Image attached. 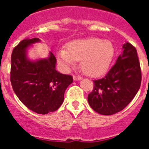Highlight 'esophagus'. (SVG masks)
Segmentation results:
<instances>
[{
    "label": "esophagus",
    "instance_id": "34e87169",
    "mask_svg": "<svg viewBox=\"0 0 149 149\" xmlns=\"http://www.w3.org/2000/svg\"><path fill=\"white\" fill-rule=\"evenodd\" d=\"M73 79H74V81H80V80L82 79V77L80 75H74Z\"/></svg>",
    "mask_w": 149,
    "mask_h": 149
}]
</instances>
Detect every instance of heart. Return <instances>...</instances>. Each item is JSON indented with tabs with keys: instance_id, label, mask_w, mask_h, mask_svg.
<instances>
[{
	"instance_id": "obj_1",
	"label": "heart",
	"mask_w": 149,
	"mask_h": 149,
	"mask_svg": "<svg viewBox=\"0 0 149 149\" xmlns=\"http://www.w3.org/2000/svg\"><path fill=\"white\" fill-rule=\"evenodd\" d=\"M66 50L57 53L59 63L65 68L75 65L81 60L83 72L90 76H98L106 72L114 56V46L109 40L90 37L68 42Z\"/></svg>"
}]
</instances>
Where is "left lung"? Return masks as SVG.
I'll list each match as a JSON object with an SVG mask.
<instances>
[{"instance_id":"8db88e82","label":"left lung","mask_w":149,"mask_h":149,"mask_svg":"<svg viewBox=\"0 0 149 149\" xmlns=\"http://www.w3.org/2000/svg\"><path fill=\"white\" fill-rule=\"evenodd\" d=\"M122 48V54L106 75L93 81L94 87L88 95L90 107L101 115H113L123 110L141 85V68L136 48L129 42L124 44Z\"/></svg>"}]
</instances>
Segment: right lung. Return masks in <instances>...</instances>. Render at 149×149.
<instances>
[{
	"mask_svg": "<svg viewBox=\"0 0 149 149\" xmlns=\"http://www.w3.org/2000/svg\"><path fill=\"white\" fill-rule=\"evenodd\" d=\"M39 42V38L26 39L14 48L10 81L15 95L27 108L38 114H47L61 106L73 77L56 70V57L51 52L48 58L29 60L27 48Z\"/></svg>",
	"mask_w": 149,
	"mask_h": 149,
	"instance_id": "1",
	"label": "right lung"
}]
</instances>
